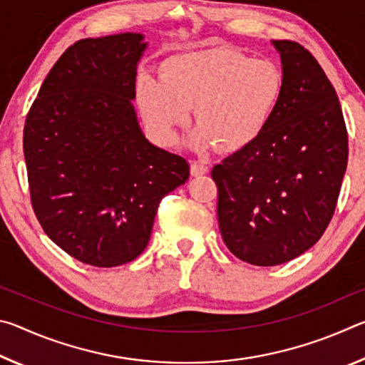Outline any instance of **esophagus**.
<instances>
[{
	"mask_svg": "<svg viewBox=\"0 0 365 365\" xmlns=\"http://www.w3.org/2000/svg\"><path fill=\"white\" fill-rule=\"evenodd\" d=\"M191 175L193 177H200V175H206L209 172V168L205 164L201 163V160H191Z\"/></svg>",
	"mask_w": 365,
	"mask_h": 365,
	"instance_id": "obj_1",
	"label": "esophagus"
}]
</instances>
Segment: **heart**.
<instances>
[{
  "label": "heart",
  "instance_id": "1",
  "mask_svg": "<svg viewBox=\"0 0 365 365\" xmlns=\"http://www.w3.org/2000/svg\"><path fill=\"white\" fill-rule=\"evenodd\" d=\"M283 85L280 67L272 61L215 46L165 59L160 78L140 77L137 95L141 115L160 141L174 143L195 108L200 125L191 145H219L233 153L264 133L280 104Z\"/></svg>",
  "mask_w": 365,
  "mask_h": 365
}]
</instances>
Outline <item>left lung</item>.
Instances as JSON below:
<instances>
[{"label": "left lung", "instance_id": "obj_1", "mask_svg": "<svg viewBox=\"0 0 365 365\" xmlns=\"http://www.w3.org/2000/svg\"><path fill=\"white\" fill-rule=\"evenodd\" d=\"M283 64L279 108L255 143L214 165L217 217L232 255L252 265L292 261L322 237L348 165L336 91L304 46L275 40Z\"/></svg>", "mask_w": 365, "mask_h": 365}]
</instances>
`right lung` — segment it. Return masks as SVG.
<instances>
[{
  "label": "right lung",
  "instance_id": "obj_1",
  "mask_svg": "<svg viewBox=\"0 0 365 365\" xmlns=\"http://www.w3.org/2000/svg\"><path fill=\"white\" fill-rule=\"evenodd\" d=\"M140 34L85 38L63 53L24 125L34 212L67 255L115 267L145 251L163 197L190 177L153 146L133 110Z\"/></svg>",
  "mask_w": 365,
  "mask_h": 365
}]
</instances>
